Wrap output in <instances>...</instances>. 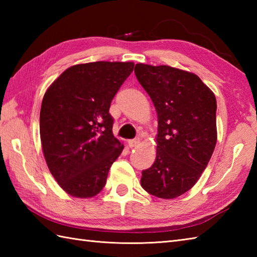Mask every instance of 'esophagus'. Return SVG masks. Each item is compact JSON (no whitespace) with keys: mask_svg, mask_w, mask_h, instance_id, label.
Instances as JSON below:
<instances>
[{"mask_svg":"<svg viewBox=\"0 0 257 257\" xmlns=\"http://www.w3.org/2000/svg\"><path fill=\"white\" fill-rule=\"evenodd\" d=\"M140 144V139L139 138H135L133 140H129L128 141V145L130 148H134V147H137Z\"/></svg>","mask_w":257,"mask_h":257,"instance_id":"obj_1","label":"esophagus"}]
</instances>
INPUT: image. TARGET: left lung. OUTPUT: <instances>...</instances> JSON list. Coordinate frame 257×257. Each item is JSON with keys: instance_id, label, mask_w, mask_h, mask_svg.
I'll list each match as a JSON object with an SVG mask.
<instances>
[{"instance_id": "obj_1", "label": "left lung", "mask_w": 257, "mask_h": 257, "mask_svg": "<svg viewBox=\"0 0 257 257\" xmlns=\"http://www.w3.org/2000/svg\"><path fill=\"white\" fill-rule=\"evenodd\" d=\"M135 74L158 114L157 157L143 171L141 187L174 199L198 181L216 145V99L193 73L137 64Z\"/></svg>"}]
</instances>
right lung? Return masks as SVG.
<instances>
[{"instance_id": "right-lung-1", "label": "right lung", "mask_w": 257, "mask_h": 257, "mask_svg": "<svg viewBox=\"0 0 257 257\" xmlns=\"http://www.w3.org/2000/svg\"><path fill=\"white\" fill-rule=\"evenodd\" d=\"M132 62H95L67 68L42 101L40 134L47 167L75 198H92L105 187L123 145L113 137L109 108L133 73Z\"/></svg>"}]
</instances>
